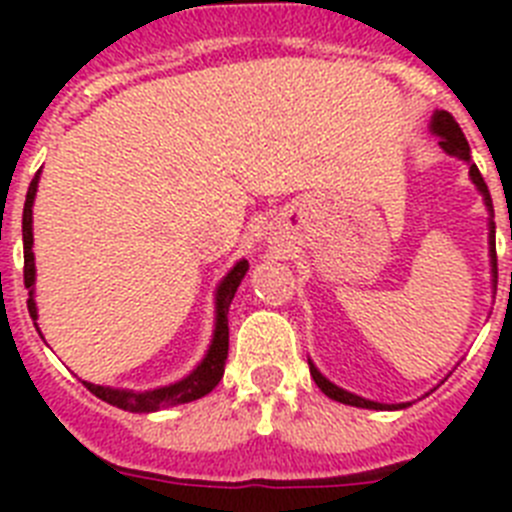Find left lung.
Listing matches in <instances>:
<instances>
[{
  "label": "left lung",
  "mask_w": 512,
  "mask_h": 512,
  "mask_svg": "<svg viewBox=\"0 0 512 512\" xmlns=\"http://www.w3.org/2000/svg\"><path fill=\"white\" fill-rule=\"evenodd\" d=\"M431 133L436 135V138H438V146H441L443 151L449 153V156L459 158V161H467L469 176H472V184H474V187H477V192L482 194V200H485L487 212H490V266H492V287H497L495 210H492L490 189H487L485 179H482V174H479L477 164H472V153H469L467 138H464V133H461L459 122H456L454 117L449 115V112H443V110L433 112V117H431ZM307 364H310V374H312V379H315V384H318L320 390H323L325 395L330 397V400L343 402V405H354V408H366V410H402V408H408V405H410V402H397V405H387V402L366 400V397H359V395H354V392L343 390V387H338V384L330 382L328 377H323V374L318 372V366L312 364L310 359H307Z\"/></svg>",
  "instance_id": "1"
}]
</instances>
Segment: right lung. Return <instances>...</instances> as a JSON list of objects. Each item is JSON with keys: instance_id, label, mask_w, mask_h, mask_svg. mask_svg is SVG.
Here are the masks:
<instances>
[{"instance_id": "add662e5", "label": "right lung", "mask_w": 512, "mask_h": 512, "mask_svg": "<svg viewBox=\"0 0 512 512\" xmlns=\"http://www.w3.org/2000/svg\"><path fill=\"white\" fill-rule=\"evenodd\" d=\"M40 171L35 174V179L27 187L25 197V210H22V248H25V287H27V310H30V318L35 320V328H38V307H35V253H33V202L35 192H38ZM248 261L241 259L235 261L233 269L223 277V282L217 284L215 289V330H212V341L207 348L205 359L194 366L192 372L184 379L174 384H166V387H156V390H117V387H104V384H92L84 382L92 395H97L99 400L110 402L115 408L128 410V413H156V410L174 408V405H184V402L200 400L207 392H212L217 387V382L223 379L225 372V359H228V310L230 302L235 297V289L241 287V279L246 277ZM40 333V330H38ZM43 338V333H40Z\"/></svg>"}]
</instances>
